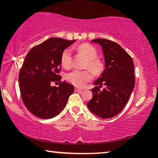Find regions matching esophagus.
<instances>
[{
	"mask_svg": "<svg viewBox=\"0 0 158 158\" xmlns=\"http://www.w3.org/2000/svg\"><path fill=\"white\" fill-rule=\"evenodd\" d=\"M75 90L76 91H81L82 89H81V88H75Z\"/></svg>",
	"mask_w": 158,
	"mask_h": 158,
	"instance_id": "34e87169",
	"label": "esophagus"
}]
</instances>
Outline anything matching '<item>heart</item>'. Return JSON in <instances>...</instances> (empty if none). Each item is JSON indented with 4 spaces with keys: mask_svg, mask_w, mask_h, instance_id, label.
<instances>
[{
    "mask_svg": "<svg viewBox=\"0 0 158 158\" xmlns=\"http://www.w3.org/2000/svg\"><path fill=\"white\" fill-rule=\"evenodd\" d=\"M79 51L81 52L88 59L87 68L91 70L94 73H97L100 71L101 64L96 58L97 52L92 45L88 44H82L77 48ZM72 61V50L66 48L62 52L61 56V62L64 68H69ZM65 78L69 82L78 87H82L86 82L92 79V74L89 70H73L65 75Z\"/></svg>",
    "mask_w": 158,
    "mask_h": 158,
    "instance_id": "b5f03b06",
    "label": "heart"
}]
</instances>
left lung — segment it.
<instances>
[{"instance_id":"8db88e82","label":"left lung","mask_w":158,"mask_h":158,"mask_svg":"<svg viewBox=\"0 0 158 158\" xmlns=\"http://www.w3.org/2000/svg\"><path fill=\"white\" fill-rule=\"evenodd\" d=\"M101 46L105 70L94 82L93 97L87 104L92 113L103 119L114 117L122 111L135 88V67L131 56L120 45L104 39L92 40ZM102 85L105 88L100 90Z\"/></svg>"}]
</instances>
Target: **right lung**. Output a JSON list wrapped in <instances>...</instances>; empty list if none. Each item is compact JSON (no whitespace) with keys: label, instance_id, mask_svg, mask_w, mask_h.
Listing matches in <instances>:
<instances>
[{"label":"right lung","instance_id":"1","mask_svg":"<svg viewBox=\"0 0 158 158\" xmlns=\"http://www.w3.org/2000/svg\"><path fill=\"white\" fill-rule=\"evenodd\" d=\"M76 40L50 38L32 48L25 57L19 73V82L22 100L30 113L41 119L59 114L73 93V85L60 81L61 53Z\"/></svg>","mask_w":158,"mask_h":158}]
</instances>
